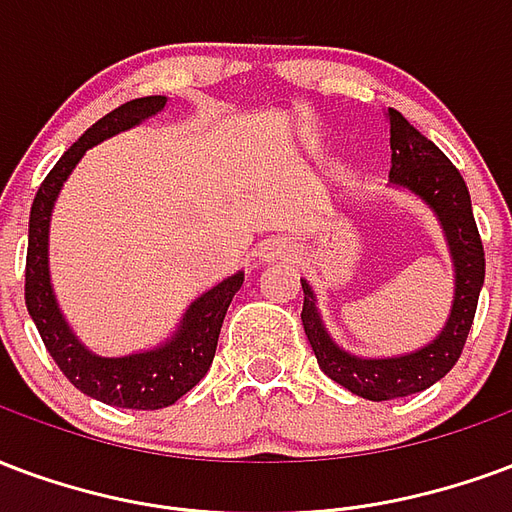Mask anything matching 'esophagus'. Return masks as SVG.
Masks as SVG:
<instances>
[{
	"label": "esophagus",
	"instance_id": "34e87169",
	"mask_svg": "<svg viewBox=\"0 0 512 512\" xmlns=\"http://www.w3.org/2000/svg\"><path fill=\"white\" fill-rule=\"evenodd\" d=\"M297 253V245L286 237H272L259 245V259L261 261H275V259H292Z\"/></svg>",
	"mask_w": 512,
	"mask_h": 512
}]
</instances>
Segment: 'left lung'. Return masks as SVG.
Listing matches in <instances>:
<instances>
[{"label": "left lung", "mask_w": 512, "mask_h": 512, "mask_svg": "<svg viewBox=\"0 0 512 512\" xmlns=\"http://www.w3.org/2000/svg\"><path fill=\"white\" fill-rule=\"evenodd\" d=\"M390 117V179L393 185L409 188L436 212L442 220L447 245L455 264V300L445 330L434 343L404 357L387 360H363L343 352L324 330L316 300L308 283L302 281V327L319 360V368L349 393L368 401H390L428 390L458 363L464 352L466 335L472 330L477 297L486 278V253L472 215V199L461 177L434 141L412 128L395 108H387Z\"/></svg>", "instance_id": "left-lung-1"}]
</instances>
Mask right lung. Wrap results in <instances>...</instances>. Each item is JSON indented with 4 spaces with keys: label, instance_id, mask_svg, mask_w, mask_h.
Here are the masks:
<instances>
[{
    "label": "right lung",
    "instance_id": "obj_1",
    "mask_svg": "<svg viewBox=\"0 0 512 512\" xmlns=\"http://www.w3.org/2000/svg\"><path fill=\"white\" fill-rule=\"evenodd\" d=\"M163 106H166L163 95H149V98L128 100L98 119L57 160V166L48 171L29 212V248H26L24 272L26 311L46 343L48 354L54 357V363L70 379V384L89 398L122 409H163L204 379L218 349V335L226 311L245 278L242 272H237L207 294H201L188 308L177 335L169 343H163L155 352L130 354V357H98L87 352L59 313L48 278V220L62 182L92 144L114 136L119 130L133 128L141 119L158 114Z\"/></svg>",
    "mask_w": 512,
    "mask_h": 512
}]
</instances>
